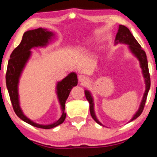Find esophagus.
Instances as JSON below:
<instances>
[{
	"mask_svg": "<svg viewBox=\"0 0 157 157\" xmlns=\"http://www.w3.org/2000/svg\"><path fill=\"white\" fill-rule=\"evenodd\" d=\"M78 81H80L81 83H84L88 81V78L86 76H83V75H80V76H78Z\"/></svg>",
	"mask_w": 157,
	"mask_h": 157,
	"instance_id": "esophagus-1",
	"label": "esophagus"
}]
</instances>
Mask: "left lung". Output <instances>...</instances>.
<instances>
[{
  "instance_id": "left-lung-1",
  "label": "left lung",
  "mask_w": 157,
  "mask_h": 157,
  "mask_svg": "<svg viewBox=\"0 0 157 157\" xmlns=\"http://www.w3.org/2000/svg\"><path fill=\"white\" fill-rule=\"evenodd\" d=\"M116 44H119V43H122V44H126L128 45V48L131 50V51L136 56L137 59H139V62H140L141 68L142 69V73L145 79V83H146V90L144 94L143 99L141 101L140 107H139V110L137 111V112L135 113L134 117L132 118V119L131 121L136 119L137 117H139L141 115V113H142L144 108L146 101H147V97L148 95V92L149 91L150 89V85H151V81H150V74L149 71V66H148V61L147 59V55H146L145 51L141 48L140 44L137 42V40L135 39L134 36L132 35L129 29L127 27L124 26V25H119V30H118V33L116 36V39H115ZM85 95L86 99L89 101V106H90V113L92 118H93L94 121L96 123H98L100 125H102L99 121H98V119H96L95 113H94V102H93V98L90 94V92L87 90L85 91Z\"/></svg>"
}]
</instances>
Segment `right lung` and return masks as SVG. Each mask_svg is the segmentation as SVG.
Wrapping results in <instances>:
<instances>
[{"label": "right lung", "mask_w": 157, "mask_h": 157, "mask_svg": "<svg viewBox=\"0 0 157 157\" xmlns=\"http://www.w3.org/2000/svg\"><path fill=\"white\" fill-rule=\"evenodd\" d=\"M53 36V33L52 32L48 31L42 28L25 32L20 44L13 51L10 56V59L8 61L6 76V86L16 114L21 119L31 124V126L44 128V129H49L56 127L64 121L66 117V113L64 111L66 101L69 96L71 90L74 86H76L78 83L77 75L75 73H71L65 78L58 83L56 86L57 95L63 113L61 118L56 122L49 125H42V124L34 123L33 121L28 119L23 114L19 106L18 84L21 72L31 56V52L30 50L33 47L46 46Z\"/></svg>", "instance_id": "obj_1"}]
</instances>
